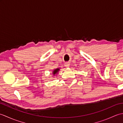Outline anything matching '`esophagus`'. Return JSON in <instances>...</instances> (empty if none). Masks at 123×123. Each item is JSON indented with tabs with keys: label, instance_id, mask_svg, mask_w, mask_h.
I'll return each instance as SVG.
<instances>
[{
	"label": "esophagus",
	"instance_id": "34e87169",
	"mask_svg": "<svg viewBox=\"0 0 123 123\" xmlns=\"http://www.w3.org/2000/svg\"><path fill=\"white\" fill-rule=\"evenodd\" d=\"M64 66H65V67H66L68 68L70 66V63H69V62H67V63H65Z\"/></svg>",
	"mask_w": 123,
	"mask_h": 123
}]
</instances>
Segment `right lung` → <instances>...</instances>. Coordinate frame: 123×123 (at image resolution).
<instances>
[{"instance_id": "1", "label": "right lung", "mask_w": 123, "mask_h": 123, "mask_svg": "<svg viewBox=\"0 0 123 123\" xmlns=\"http://www.w3.org/2000/svg\"><path fill=\"white\" fill-rule=\"evenodd\" d=\"M60 68H57V69H54L53 72H52V74H53V75H55L56 74H58V72L60 71Z\"/></svg>"}]
</instances>
